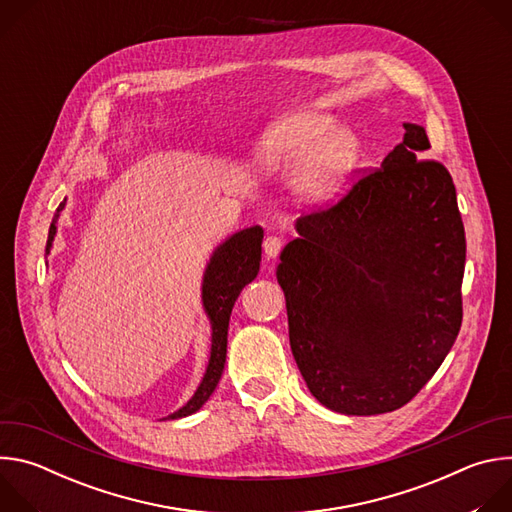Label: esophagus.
Returning a JSON list of instances; mask_svg holds the SVG:
<instances>
[{
	"mask_svg": "<svg viewBox=\"0 0 512 512\" xmlns=\"http://www.w3.org/2000/svg\"><path fill=\"white\" fill-rule=\"evenodd\" d=\"M283 249V241L279 237H267L263 241V251H265V257L267 259H275Z\"/></svg>",
	"mask_w": 512,
	"mask_h": 512,
	"instance_id": "esophagus-1",
	"label": "esophagus"
}]
</instances>
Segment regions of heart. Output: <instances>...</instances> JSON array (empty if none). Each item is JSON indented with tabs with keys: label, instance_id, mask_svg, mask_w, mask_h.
I'll return each instance as SVG.
<instances>
[{
	"label": "heart",
	"instance_id": "b5f03b06",
	"mask_svg": "<svg viewBox=\"0 0 512 512\" xmlns=\"http://www.w3.org/2000/svg\"><path fill=\"white\" fill-rule=\"evenodd\" d=\"M354 133L338 131L330 115L302 111L269 123L251 143L249 166L263 178L296 176V192L312 206L340 198L356 166Z\"/></svg>",
	"mask_w": 512,
	"mask_h": 512
}]
</instances>
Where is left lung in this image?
<instances>
[{
	"label": "left lung",
	"mask_w": 512,
	"mask_h": 512,
	"mask_svg": "<svg viewBox=\"0 0 512 512\" xmlns=\"http://www.w3.org/2000/svg\"><path fill=\"white\" fill-rule=\"evenodd\" d=\"M332 208L296 221L281 251L289 344L310 393L344 415L409 403L462 326L466 237L450 172L421 160L417 123Z\"/></svg>",
	"instance_id": "8db88e82"
}]
</instances>
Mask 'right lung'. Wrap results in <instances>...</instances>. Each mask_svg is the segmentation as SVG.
Segmentation results:
<instances>
[{
  "mask_svg": "<svg viewBox=\"0 0 512 512\" xmlns=\"http://www.w3.org/2000/svg\"><path fill=\"white\" fill-rule=\"evenodd\" d=\"M64 202L66 198L56 208V214L50 223L46 255H50L52 241L58 231V216H60V210L64 208ZM261 241H263V227L253 225L243 231H237L235 235L225 239L221 245L214 247L204 267L202 287H200L202 308L210 322V356H208L206 371L198 389L188 399V403L164 419H180L196 413L210 399L218 381H221L225 362H227V334H229L231 312L243 287L251 283L259 273Z\"/></svg>",
  "mask_w": 512,
  "mask_h": 512,
  "instance_id": "obj_1",
  "label": "right lung"
}]
</instances>
